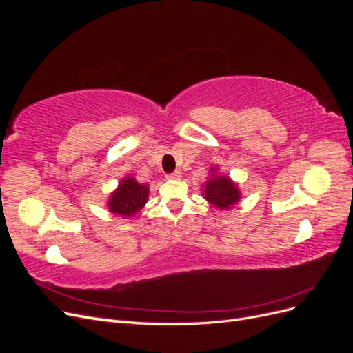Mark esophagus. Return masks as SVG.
Wrapping results in <instances>:
<instances>
[{
    "instance_id": "esophagus-1",
    "label": "esophagus",
    "mask_w": 353,
    "mask_h": 353,
    "mask_svg": "<svg viewBox=\"0 0 353 353\" xmlns=\"http://www.w3.org/2000/svg\"><path fill=\"white\" fill-rule=\"evenodd\" d=\"M168 178H169V179H181V172H179V170H175V172L169 174Z\"/></svg>"
}]
</instances>
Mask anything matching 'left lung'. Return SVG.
I'll return each instance as SVG.
<instances>
[{
  "mask_svg": "<svg viewBox=\"0 0 353 353\" xmlns=\"http://www.w3.org/2000/svg\"><path fill=\"white\" fill-rule=\"evenodd\" d=\"M213 174L209 181H206L203 197H205L213 206L223 209H231L240 200V190L236 183H232L227 175L216 174V168H213Z\"/></svg>",
  "mask_w": 353,
  "mask_h": 353,
  "instance_id": "obj_1",
  "label": "left lung"
}]
</instances>
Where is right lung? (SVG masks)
Segmentation results:
<instances>
[{"label": "right lung", "mask_w": 353, "mask_h": 353, "mask_svg": "<svg viewBox=\"0 0 353 353\" xmlns=\"http://www.w3.org/2000/svg\"><path fill=\"white\" fill-rule=\"evenodd\" d=\"M148 200V185L140 184L131 176L123 178L113 191L108 206L114 215L131 218L140 212Z\"/></svg>", "instance_id": "1"}]
</instances>
